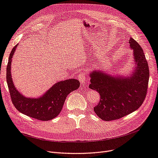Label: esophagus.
<instances>
[{
	"mask_svg": "<svg viewBox=\"0 0 158 158\" xmlns=\"http://www.w3.org/2000/svg\"><path fill=\"white\" fill-rule=\"evenodd\" d=\"M78 80L80 82L81 84H84L86 82V74H85L84 72H81V73L78 74Z\"/></svg>",
	"mask_w": 158,
	"mask_h": 158,
	"instance_id": "1",
	"label": "esophagus"
}]
</instances>
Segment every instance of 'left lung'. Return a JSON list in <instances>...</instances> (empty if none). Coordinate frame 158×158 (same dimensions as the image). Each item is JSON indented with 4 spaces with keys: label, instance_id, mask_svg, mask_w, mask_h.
<instances>
[{
    "label": "left lung",
    "instance_id": "obj_1",
    "mask_svg": "<svg viewBox=\"0 0 158 158\" xmlns=\"http://www.w3.org/2000/svg\"><path fill=\"white\" fill-rule=\"evenodd\" d=\"M136 62L130 77L112 76L103 71H92L89 85L99 93L100 101L94 112L103 121L117 120L134 112L144 102L149 81V68L142 47L133 39L129 40Z\"/></svg>",
    "mask_w": 158,
    "mask_h": 158
}]
</instances>
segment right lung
<instances>
[{
	"instance_id": "obj_1",
	"label": "right lung",
	"mask_w": 158,
	"mask_h": 158,
	"mask_svg": "<svg viewBox=\"0 0 158 158\" xmlns=\"http://www.w3.org/2000/svg\"><path fill=\"white\" fill-rule=\"evenodd\" d=\"M17 46L10 52L6 68V82L12 102L18 111L28 117L40 121L51 120L60 113L67 95L79 88L80 82L76 79L62 80L55 84L41 97H25L16 89L12 79V59Z\"/></svg>"
}]
</instances>
